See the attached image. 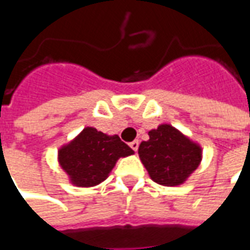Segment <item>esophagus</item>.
I'll list each match as a JSON object with an SVG mask.
<instances>
[{
	"instance_id": "1",
	"label": "esophagus",
	"mask_w": 250,
	"mask_h": 250,
	"mask_svg": "<svg viewBox=\"0 0 250 250\" xmlns=\"http://www.w3.org/2000/svg\"><path fill=\"white\" fill-rule=\"evenodd\" d=\"M139 144H140L139 141H137V140H134V141H132V143L129 144V146H130L134 152H137V149H139Z\"/></svg>"
}]
</instances>
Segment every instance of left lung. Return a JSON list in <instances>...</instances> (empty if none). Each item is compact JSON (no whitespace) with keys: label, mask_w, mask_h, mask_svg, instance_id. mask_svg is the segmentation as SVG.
<instances>
[{"label":"left lung","mask_w":250,"mask_h":250,"mask_svg":"<svg viewBox=\"0 0 250 250\" xmlns=\"http://www.w3.org/2000/svg\"><path fill=\"white\" fill-rule=\"evenodd\" d=\"M148 134L139 155L150 178L163 186L182 185L199 166L201 148L171 125H160Z\"/></svg>","instance_id":"obj_1"}]
</instances>
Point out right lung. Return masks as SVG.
Masks as SVG:
<instances>
[{"instance_id": "obj_1", "label": "right lung", "mask_w": 250, "mask_h": 250, "mask_svg": "<svg viewBox=\"0 0 250 250\" xmlns=\"http://www.w3.org/2000/svg\"><path fill=\"white\" fill-rule=\"evenodd\" d=\"M129 155H133V150L117 134L107 136L86 128L59 150V162L74 185L90 187L104 182L117 160Z\"/></svg>"}]
</instances>
